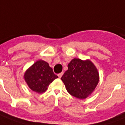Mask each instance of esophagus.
Returning <instances> with one entry per match:
<instances>
[{"label": "esophagus", "mask_w": 125, "mask_h": 125, "mask_svg": "<svg viewBox=\"0 0 125 125\" xmlns=\"http://www.w3.org/2000/svg\"><path fill=\"white\" fill-rule=\"evenodd\" d=\"M63 75V73H59V74H58V76L60 77V78H61L62 77V76Z\"/></svg>", "instance_id": "1"}]
</instances>
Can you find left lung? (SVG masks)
I'll return each instance as SVG.
<instances>
[{"mask_svg":"<svg viewBox=\"0 0 125 125\" xmlns=\"http://www.w3.org/2000/svg\"><path fill=\"white\" fill-rule=\"evenodd\" d=\"M68 70L61 79L68 93L75 97L83 99L94 91L99 82V73L89 60L74 58L67 65Z\"/></svg>","mask_w":125,"mask_h":125,"instance_id":"1","label":"left lung"}]
</instances>
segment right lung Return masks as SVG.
<instances>
[{
	"label": "right lung",
	"mask_w": 125,
	"mask_h": 125,
	"mask_svg": "<svg viewBox=\"0 0 125 125\" xmlns=\"http://www.w3.org/2000/svg\"><path fill=\"white\" fill-rule=\"evenodd\" d=\"M58 77L48 63L43 60L37 61L24 73L28 85L32 91L38 93L46 91L49 85Z\"/></svg>",
	"instance_id": "1"
}]
</instances>
